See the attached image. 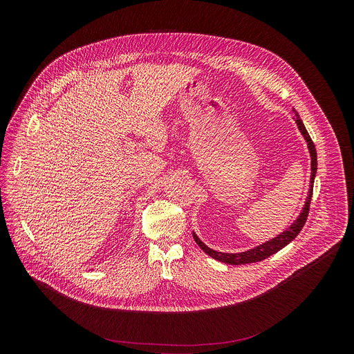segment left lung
<instances>
[{
	"instance_id": "obj_1",
	"label": "left lung",
	"mask_w": 354,
	"mask_h": 354,
	"mask_svg": "<svg viewBox=\"0 0 354 354\" xmlns=\"http://www.w3.org/2000/svg\"><path fill=\"white\" fill-rule=\"evenodd\" d=\"M295 118H294V122L299 130V133L302 134V137H304V140L307 141V145H308V151H310V157H311V179H310V190H308V196L304 201V207H302L299 216L291 223V225L284 230L283 232H280L277 236L252 248V249H248V250H243V252H236V254H228V252H218V250H214L212 248H209L203 241H201L196 232L193 231V238L196 241V243L203 249V252H206V254L209 257H212L213 259L216 261H220V262H224L227 265H246V263H255V262H261L272 255H274L276 252H279L280 249H283L286 245H288L298 234L299 231L302 230V227H304L306 221H307V217H308V210H310V205H311V197H313V189H314V180H315V176H317V169H318V161H317V149H315V145L304 126V123H302L298 112L295 109H292Z\"/></svg>"
}]
</instances>
